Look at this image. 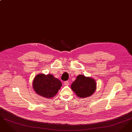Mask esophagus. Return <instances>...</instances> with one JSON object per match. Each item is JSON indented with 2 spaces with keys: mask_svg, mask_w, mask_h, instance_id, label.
Instances as JSON below:
<instances>
[{
  "mask_svg": "<svg viewBox=\"0 0 132 132\" xmlns=\"http://www.w3.org/2000/svg\"><path fill=\"white\" fill-rule=\"evenodd\" d=\"M64 85H65V86H68L69 85V82L68 81H65L64 82Z\"/></svg>",
  "mask_w": 132,
  "mask_h": 132,
  "instance_id": "34e87169",
  "label": "esophagus"
}]
</instances>
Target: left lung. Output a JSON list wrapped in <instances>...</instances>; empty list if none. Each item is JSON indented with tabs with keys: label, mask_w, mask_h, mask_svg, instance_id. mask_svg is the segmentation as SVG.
I'll return each instance as SVG.
<instances>
[{
	"label": "left lung",
	"mask_w": 132,
	"mask_h": 132,
	"mask_svg": "<svg viewBox=\"0 0 132 132\" xmlns=\"http://www.w3.org/2000/svg\"><path fill=\"white\" fill-rule=\"evenodd\" d=\"M95 88V80L82 75L78 76L71 85V89L80 97H88L94 93Z\"/></svg>",
	"instance_id": "obj_1"
}]
</instances>
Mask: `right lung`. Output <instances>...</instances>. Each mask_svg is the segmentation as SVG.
<instances>
[{
  "instance_id": "add662e5",
  "label": "right lung",
  "mask_w": 132,
  "mask_h": 132,
  "mask_svg": "<svg viewBox=\"0 0 132 132\" xmlns=\"http://www.w3.org/2000/svg\"><path fill=\"white\" fill-rule=\"evenodd\" d=\"M33 88L37 94L46 98H52L60 89L62 83L51 74H38L35 78Z\"/></svg>"
}]
</instances>
